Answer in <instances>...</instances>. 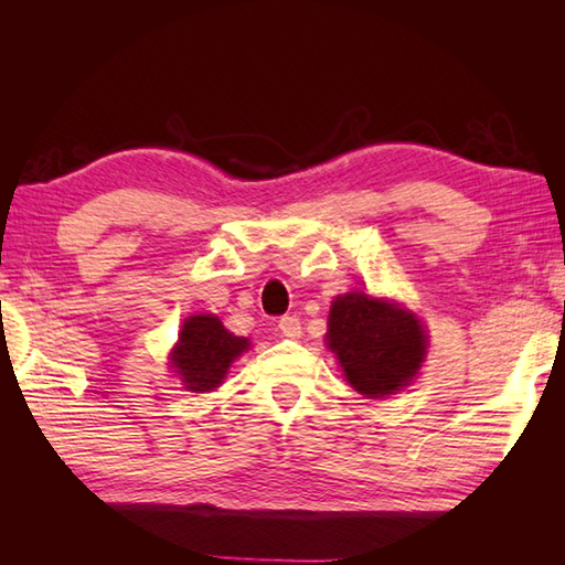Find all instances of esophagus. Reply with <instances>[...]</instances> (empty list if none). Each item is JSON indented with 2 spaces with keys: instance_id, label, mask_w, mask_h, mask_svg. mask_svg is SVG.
I'll list each match as a JSON object with an SVG mask.
<instances>
[{
  "instance_id": "obj_1",
  "label": "esophagus",
  "mask_w": 565,
  "mask_h": 565,
  "mask_svg": "<svg viewBox=\"0 0 565 565\" xmlns=\"http://www.w3.org/2000/svg\"><path fill=\"white\" fill-rule=\"evenodd\" d=\"M279 330H281L284 338H291V340L301 338V320H298L296 316H284L279 320Z\"/></svg>"
}]
</instances>
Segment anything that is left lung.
I'll use <instances>...</instances> for the list:
<instances>
[{"label":"left lung","instance_id":"1","mask_svg":"<svg viewBox=\"0 0 565 565\" xmlns=\"http://www.w3.org/2000/svg\"><path fill=\"white\" fill-rule=\"evenodd\" d=\"M328 347L354 391L383 398L405 388L423 366L427 334L407 310L354 291L332 301Z\"/></svg>","mask_w":565,"mask_h":565}]
</instances>
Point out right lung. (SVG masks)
<instances>
[{"label": "right lung", "instance_id": "1", "mask_svg": "<svg viewBox=\"0 0 565 565\" xmlns=\"http://www.w3.org/2000/svg\"><path fill=\"white\" fill-rule=\"evenodd\" d=\"M249 347L245 338L227 332L215 316H194L184 322L179 344L172 352V366L184 379L189 391H213L225 379L227 369Z\"/></svg>", "mask_w": 565, "mask_h": 565}]
</instances>
